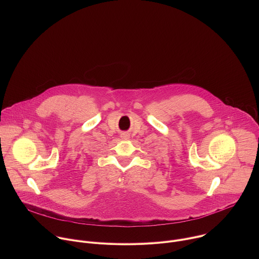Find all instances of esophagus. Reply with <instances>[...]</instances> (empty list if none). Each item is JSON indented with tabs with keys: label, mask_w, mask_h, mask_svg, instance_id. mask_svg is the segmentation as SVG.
I'll return each instance as SVG.
<instances>
[{
	"label": "esophagus",
	"mask_w": 259,
	"mask_h": 259,
	"mask_svg": "<svg viewBox=\"0 0 259 259\" xmlns=\"http://www.w3.org/2000/svg\"><path fill=\"white\" fill-rule=\"evenodd\" d=\"M124 139H128V135L127 134H123V136H122Z\"/></svg>",
	"instance_id": "34e87169"
}]
</instances>
